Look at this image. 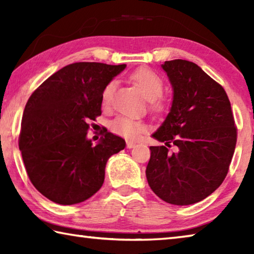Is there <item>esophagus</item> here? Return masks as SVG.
<instances>
[{"label": "esophagus", "instance_id": "1", "mask_svg": "<svg viewBox=\"0 0 254 254\" xmlns=\"http://www.w3.org/2000/svg\"><path fill=\"white\" fill-rule=\"evenodd\" d=\"M135 147V142H133V141H127V149H132Z\"/></svg>", "mask_w": 254, "mask_h": 254}]
</instances>
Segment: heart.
I'll return each mask as SVG.
<instances>
[{
  "instance_id": "b5f03b06",
  "label": "heart",
  "mask_w": 254,
  "mask_h": 254,
  "mask_svg": "<svg viewBox=\"0 0 254 254\" xmlns=\"http://www.w3.org/2000/svg\"><path fill=\"white\" fill-rule=\"evenodd\" d=\"M131 79L141 89V92H142L147 100L151 101L157 109H161V103L156 100L161 95L163 91V81L160 78V76L154 71L148 69V68H140V69L132 72ZM115 88H117V81L115 80H111L105 85L102 92L103 105L107 106L110 104ZM110 128L112 132L118 135L124 137H135L144 130V126L141 122L136 121V120L121 115V117L115 118L110 123Z\"/></svg>"
}]
</instances>
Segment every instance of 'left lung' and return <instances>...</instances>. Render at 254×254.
Segmentation results:
<instances>
[{"label": "left lung", "instance_id": "obj_1", "mask_svg": "<svg viewBox=\"0 0 254 254\" xmlns=\"http://www.w3.org/2000/svg\"><path fill=\"white\" fill-rule=\"evenodd\" d=\"M161 68L173 87L165 121L152 133L145 169L150 188L173 205L198 203L221 186L236 144V127L224 88L191 62L175 59ZM175 145L176 151L168 149Z\"/></svg>", "mask_w": 254, "mask_h": 254}]
</instances>
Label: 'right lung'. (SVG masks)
Returning a JSON list of instances; mask_svg holds the SVG:
<instances>
[{"mask_svg": "<svg viewBox=\"0 0 254 254\" xmlns=\"http://www.w3.org/2000/svg\"><path fill=\"white\" fill-rule=\"evenodd\" d=\"M127 65L75 63L59 69L32 93L24 107L19 149L30 180L54 203L78 204L100 190L109 158L126 141L103 132L94 145L88 122L102 114L105 85Z\"/></svg>", "mask_w": 254, "mask_h": 254, "instance_id": "obj_1", "label": "right lung"}]
</instances>
